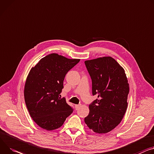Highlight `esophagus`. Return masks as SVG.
I'll return each mask as SVG.
<instances>
[{"label": "esophagus", "instance_id": "obj_1", "mask_svg": "<svg viewBox=\"0 0 154 154\" xmlns=\"http://www.w3.org/2000/svg\"><path fill=\"white\" fill-rule=\"evenodd\" d=\"M80 106H81V104H75V108L76 110H77V109H79V107H80Z\"/></svg>", "mask_w": 154, "mask_h": 154}]
</instances>
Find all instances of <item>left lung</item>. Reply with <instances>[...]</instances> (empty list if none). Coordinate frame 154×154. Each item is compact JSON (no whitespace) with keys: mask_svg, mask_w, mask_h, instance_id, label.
Here are the masks:
<instances>
[{"mask_svg":"<svg viewBox=\"0 0 154 154\" xmlns=\"http://www.w3.org/2000/svg\"><path fill=\"white\" fill-rule=\"evenodd\" d=\"M85 66L92 80V93L97 98L89 105L85 118L94 132L105 134L121 122L127 111L129 83L124 69L111 57L87 60Z\"/></svg>","mask_w":154,"mask_h":154,"instance_id":"1","label":"left lung"}]
</instances>
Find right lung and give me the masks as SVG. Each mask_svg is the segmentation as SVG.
Segmentation results:
<instances>
[{
  "label": "right lung",
  "mask_w": 154,
  "mask_h": 154,
  "mask_svg": "<svg viewBox=\"0 0 154 154\" xmlns=\"http://www.w3.org/2000/svg\"><path fill=\"white\" fill-rule=\"evenodd\" d=\"M80 61L57 53H51L40 60L27 77L24 100L32 120L48 131L59 128L72 109L61 98L66 74Z\"/></svg>",
  "instance_id": "1"
}]
</instances>
